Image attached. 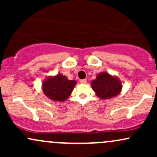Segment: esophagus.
I'll return each mask as SVG.
<instances>
[{"label":"esophagus","mask_w":157,"mask_h":157,"mask_svg":"<svg viewBox=\"0 0 157 157\" xmlns=\"http://www.w3.org/2000/svg\"><path fill=\"white\" fill-rule=\"evenodd\" d=\"M80 83L86 84V83H87V80H86V79H84V80H80Z\"/></svg>","instance_id":"obj_1"}]
</instances>
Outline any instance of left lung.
I'll return each instance as SVG.
<instances>
[{"instance_id":"1","label":"left lung","mask_w":157,"mask_h":157,"mask_svg":"<svg viewBox=\"0 0 157 157\" xmlns=\"http://www.w3.org/2000/svg\"><path fill=\"white\" fill-rule=\"evenodd\" d=\"M91 88L99 98L102 100L113 98L122 91V85L120 79L107 71L97 74L96 79L91 81Z\"/></svg>"}]
</instances>
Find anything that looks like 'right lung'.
Here are the masks:
<instances>
[{
  "label": "right lung",
  "mask_w": 157,
  "mask_h": 157,
  "mask_svg": "<svg viewBox=\"0 0 157 157\" xmlns=\"http://www.w3.org/2000/svg\"><path fill=\"white\" fill-rule=\"evenodd\" d=\"M75 80H69L62 74L48 76L43 81V92L48 98L55 102H63L69 97L76 86Z\"/></svg>",
  "instance_id": "obj_1"
}]
</instances>
